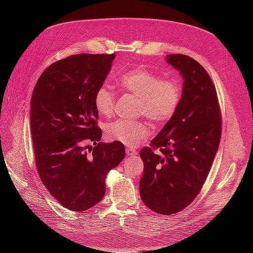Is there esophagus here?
Returning <instances> with one entry per match:
<instances>
[{
    "label": "esophagus",
    "mask_w": 253,
    "mask_h": 253,
    "mask_svg": "<svg viewBox=\"0 0 253 253\" xmlns=\"http://www.w3.org/2000/svg\"><path fill=\"white\" fill-rule=\"evenodd\" d=\"M126 154L128 156H136L137 155V151L135 149H132V148H126Z\"/></svg>",
    "instance_id": "obj_1"
}]
</instances>
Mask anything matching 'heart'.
<instances>
[{
    "mask_svg": "<svg viewBox=\"0 0 253 253\" xmlns=\"http://www.w3.org/2000/svg\"><path fill=\"white\" fill-rule=\"evenodd\" d=\"M119 85L127 93L138 98V113L144 115L154 125L169 121L178 109L182 96V84L177 78L163 79L148 70H133L118 79ZM97 112L102 116H111L115 108L113 89L103 84L94 96ZM105 134L113 141L127 147H135L150 135V128L143 121L117 119L105 127Z\"/></svg>",
    "mask_w": 253,
    "mask_h": 253,
    "instance_id": "obj_1",
    "label": "heart"
}]
</instances>
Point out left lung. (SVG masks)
Wrapping results in <instances>:
<instances>
[{"label": "left lung", "mask_w": 253, "mask_h": 253, "mask_svg": "<svg viewBox=\"0 0 253 253\" xmlns=\"http://www.w3.org/2000/svg\"><path fill=\"white\" fill-rule=\"evenodd\" d=\"M166 61L181 75L182 96L151 147L140 150L139 192L148 208L170 215L200 193L218 149L221 119L216 89L205 68L180 53L167 55Z\"/></svg>", "instance_id": "left-lung-1"}]
</instances>
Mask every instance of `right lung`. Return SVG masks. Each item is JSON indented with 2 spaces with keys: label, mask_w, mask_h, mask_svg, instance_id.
Instances as JSON below:
<instances>
[{
  "label": "right lung",
  "mask_w": 253,
  "mask_h": 253,
  "mask_svg": "<svg viewBox=\"0 0 253 253\" xmlns=\"http://www.w3.org/2000/svg\"><path fill=\"white\" fill-rule=\"evenodd\" d=\"M115 57L80 53L57 61L34 88L30 131L37 170L48 192L68 210L81 212L100 202L106 174L126 156L122 143L100 142L94 104Z\"/></svg>",
  "instance_id": "obj_1"
}]
</instances>
